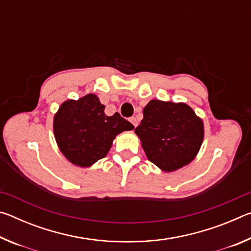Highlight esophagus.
<instances>
[{
    "instance_id": "34e87169",
    "label": "esophagus",
    "mask_w": 251,
    "mask_h": 251,
    "mask_svg": "<svg viewBox=\"0 0 251 251\" xmlns=\"http://www.w3.org/2000/svg\"><path fill=\"white\" fill-rule=\"evenodd\" d=\"M130 123L134 125V127H137L138 125V122L136 120V117H130Z\"/></svg>"
}]
</instances>
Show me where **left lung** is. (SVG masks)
I'll use <instances>...</instances> for the list:
<instances>
[{
    "mask_svg": "<svg viewBox=\"0 0 251 251\" xmlns=\"http://www.w3.org/2000/svg\"><path fill=\"white\" fill-rule=\"evenodd\" d=\"M135 134L148 160L160 171H178L196 158L205 135L203 122L185 103L151 100Z\"/></svg>",
    "mask_w": 251,
    "mask_h": 251,
    "instance_id": "left-lung-1",
    "label": "left lung"
}]
</instances>
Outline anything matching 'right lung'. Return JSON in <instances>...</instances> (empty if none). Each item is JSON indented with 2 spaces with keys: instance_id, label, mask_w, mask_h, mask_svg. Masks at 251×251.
Instances as JSON below:
<instances>
[{
  "instance_id": "obj_1",
  "label": "right lung",
  "mask_w": 251,
  "mask_h": 251,
  "mask_svg": "<svg viewBox=\"0 0 251 251\" xmlns=\"http://www.w3.org/2000/svg\"><path fill=\"white\" fill-rule=\"evenodd\" d=\"M95 94L63 101L53 120L59 151L75 166L88 168L107 155L118 134L134 126L118 113L107 116Z\"/></svg>"
}]
</instances>
